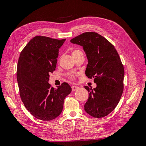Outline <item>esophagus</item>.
Here are the masks:
<instances>
[{"label":"esophagus","mask_w":146,"mask_h":146,"mask_svg":"<svg viewBox=\"0 0 146 146\" xmlns=\"http://www.w3.org/2000/svg\"><path fill=\"white\" fill-rule=\"evenodd\" d=\"M78 89H79V87H78V86H75V85H74V86H72V91H77V90H78Z\"/></svg>","instance_id":"1"}]
</instances>
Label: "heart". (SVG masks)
Returning a JSON list of instances; mask_svg holds the SVG:
<instances>
[{"mask_svg": "<svg viewBox=\"0 0 146 146\" xmlns=\"http://www.w3.org/2000/svg\"><path fill=\"white\" fill-rule=\"evenodd\" d=\"M80 52H82L80 50H78V49H74V50H73L72 51V55L73 56L74 55H77V54H78V53H80ZM67 77L69 79H70V80H74V79L75 78V76H74V74H67Z\"/></svg>", "mask_w": 146, "mask_h": 146, "instance_id": "heart-1", "label": "heart"}]
</instances>
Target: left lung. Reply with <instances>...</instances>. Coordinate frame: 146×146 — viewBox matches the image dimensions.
<instances>
[{"instance_id": "1", "label": "left lung", "mask_w": 146, "mask_h": 146, "mask_svg": "<svg viewBox=\"0 0 146 146\" xmlns=\"http://www.w3.org/2000/svg\"><path fill=\"white\" fill-rule=\"evenodd\" d=\"M83 47L88 60L85 74L94 78L97 87L85 86L89 98L85 111L91 116L103 117L112 112L120 100L123 90L124 68L115 47L96 32H85L70 40Z\"/></svg>"}]
</instances>
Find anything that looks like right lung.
Returning a JSON list of instances; mask_svg holds the SVG:
<instances>
[{
  "mask_svg": "<svg viewBox=\"0 0 146 146\" xmlns=\"http://www.w3.org/2000/svg\"><path fill=\"white\" fill-rule=\"evenodd\" d=\"M65 40L35 36L21 51L17 62L16 75L21 100L28 111L42 121L58 117L64 99L72 91L67 83L57 89L48 83L50 74L56 68L59 48Z\"/></svg>",
  "mask_w": 146,
  "mask_h": 146,
  "instance_id": "right-lung-1",
  "label": "right lung"
}]
</instances>
